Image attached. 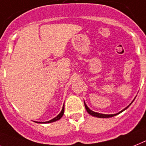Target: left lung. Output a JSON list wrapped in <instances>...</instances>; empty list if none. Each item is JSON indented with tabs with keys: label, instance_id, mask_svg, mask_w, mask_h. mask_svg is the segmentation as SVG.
<instances>
[{
	"label": "left lung",
	"instance_id": "obj_1",
	"mask_svg": "<svg viewBox=\"0 0 146 146\" xmlns=\"http://www.w3.org/2000/svg\"><path fill=\"white\" fill-rule=\"evenodd\" d=\"M135 98L133 99V100H135ZM133 100L131 102V103L129 104V105H128V106H127V107L125 108H124V109H123V110H122V111H119V113H115V114H104V113H100L94 112V111H91V110H90V109L88 107V105H87L86 103L84 102V107H85V108H86V111H88V113L91 115V116H94V117H98V118H109V117H114V116H117V115H118L119 113H122V111H124L125 110H126V109H127L128 107H129L130 105H131L132 102H133Z\"/></svg>",
	"mask_w": 146,
	"mask_h": 146
}]
</instances>
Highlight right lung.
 Returning <instances> with one entry per match:
<instances>
[{"label":"right lung","mask_w":146,"mask_h":146,"mask_svg":"<svg viewBox=\"0 0 146 146\" xmlns=\"http://www.w3.org/2000/svg\"><path fill=\"white\" fill-rule=\"evenodd\" d=\"M64 104L63 107H62V111H61L59 114L57 115V116H56V117H55V118L52 119L51 120L46 121V122H37V123H50V122H56V121L58 120V119H60L62 118V116H63V114H64Z\"/></svg>","instance_id":"1"}]
</instances>
